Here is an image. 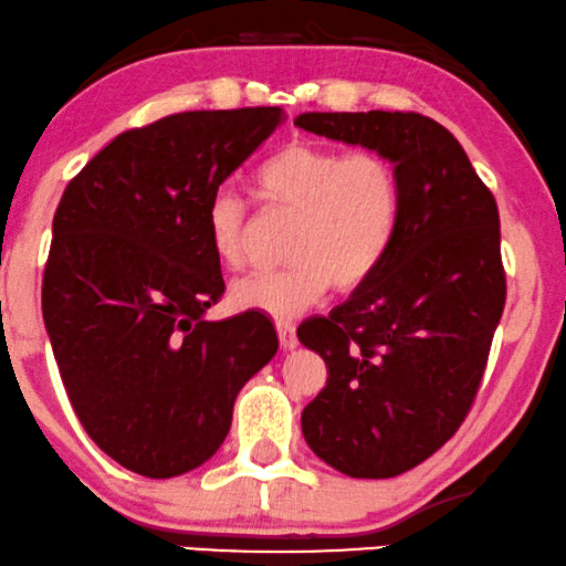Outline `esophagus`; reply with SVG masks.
I'll use <instances>...</instances> for the list:
<instances>
[{"mask_svg": "<svg viewBox=\"0 0 566 566\" xmlns=\"http://www.w3.org/2000/svg\"><path fill=\"white\" fill-rule=\"evenodd\" d=\"M276 334H279V345H282L284 353H287V349H295L297 347L295 324H292V321H276Z\"/></svg>", "mask_w": 566, "mask_h": 566, "instance_id": "34e87169", "label": "esophagus"}]
</instances>
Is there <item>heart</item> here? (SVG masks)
<instances>
[{"mask_svg": "<svg viewBox=\"0 0 566 566\" xmlns=\"http://www.w3.org/2000/svg\"><path fill=\"white\" fill-rule=\"evenodd\" d=\"M253 182L266 203L297 213V221L287 245L290 266L253 271L232 284V303L242 311L295 318L332 284L353 290L368 282L395 242L402 192L384 156L290 143L255 169ZM245 200L230 188L213 192L206 209L209 245L230 269L245 261Z\"/></svg>", "mask_w": 566, "mask_h": 566, "instance_id": "b5f03b06", "label": "heart"}]
</instances>
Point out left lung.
I'll return each mask as SVG.
<instances>
[{
	"label": "left lung",
	"mask_w": 566,
	"mask_h": 566,
	"mask_svg": "<svg viewBox=\"0 0 566 566\" xmlns=\"http://www.w3.org/2000/svg\"><path fill=\"white\" fill-rule=\"evenodd\" d=\"M307 133L395 164L402 213L368 282L297 339L328 378L307 447L349 478H395L452 439L481 386L506 279L499 209L447 127L415 112H305Z\"/></svg>",
	"instance_id": "1"
}]
</instances>
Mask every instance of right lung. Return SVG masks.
<instances>
[{
	"mask_svg": "<svg viewBox=\"0 0 566 566\" xmlns=\"http://www.w3.org/2000/svg\"><path fill=\"white\" fill-rule=\"evenodd\" d=\"M282 123L279 106L169 114L117 135L56 206L46 334L85 433L133 473L211 460L240 389L276 355L259 313L206 321L224 295L206 209Z\"/></svg>",
	"mask_w": 566,
	"mask_h": 566,
	"instance_id": "obj_1",
	"label": "right lung"
}]
</instances>
